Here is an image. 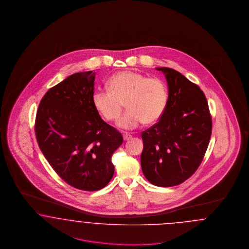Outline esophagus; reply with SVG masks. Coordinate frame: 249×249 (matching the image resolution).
<instances>
[{
	"label": "esophagus",
	"mask_w": 249,
	"mask_h": 249,
	"mask_svg": "<svg viewBox=\"0 0 249 249\" xmlns=\"http://www.w3.org/2000/svg\"><path fill=\"white\" fill-rule=\"evenodd\" d=\"M131 138H132V136L129 135V134H124V141H129Z\"/></svg>",
	"instance_id": "1"
}]
</instances>
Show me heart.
<instances>
[{"label": "heart", "instance_id": "heart-1", "mask_svg": "<svg viewBox=\"0 0 249 249\" xmlns=\"http://www.w3.org/2000/svg\"><path fill=\"white\" fill-rule=\"evenodd\" d=\"M108 89L94 92L92 100L98 113L107 121H115L124 108L126 111L117 125L124 130L152 124L162 117L168 102V89L162 79L124 71L108 79Z\"/></svg>", "mask_w": 249, "mask_h": 249}]
</instances>
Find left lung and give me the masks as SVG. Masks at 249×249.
I'll list each match as a JSON object with an SVG mask.
<instances>
[{
    "mask_svg": "<svg viewBox=\"0 0 249 249\" xmlns=\"http://www.w3.org/2000/svg\"><path fill=\"white\" fill-rule=\"evenodd\" d=\"M157 70L165 74L168 102L158 123L141 133V168L153 185L172 187L200 166L211 138L212 117L200 87L173 69Z\"/></svg>",
    "mask_w": 249,
    "mask_h": 249,
    "instance_id": "obj_1",
    "label": "left lung"
}]
</instances>
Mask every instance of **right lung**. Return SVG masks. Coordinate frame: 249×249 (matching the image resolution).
I'll use <instances>...</instances> for the list:
<instances>
[{
    "instance_id": "add662e5",
    "label": "right lung",
    "mask_w": 249,
    "mask_h": 249,
    "mask_svg": "<svg viewBox=\"0 0 249 249\" xmlns=\"http://www.w3.org/2000/svg\"><path fill=\"white\" fill-rule=\"evenodd\" d=\"M95 73L77 72L50 88L37 109L35 136L44 157L66 183L87 192L114 174L111 155L123 143L94 107Z\"/></svg>"
}]
</instances>
